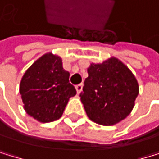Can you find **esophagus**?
<instances>
[{
    "label": "esophagus",
    "instance_id": "34e87169",
    "mask_svg": "<svg viewBox=\"0 0 159 159\" xmlns=\"http://www.w3.org/2000/svg\"><path fill=\"white\" fill-rule=\"evenodd\" d=\"M75 89H76V92H77V94L79 95L82 92V89H83V84H79V85H77V86L75 87Z\"/></svg>",
    "mask_w": 159,
    "mask_h": 159
}]
</instances>
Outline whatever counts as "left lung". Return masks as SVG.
<instances>
[{"label": "left lung", "mask_w": 159, "mask_h": 159, "mask_svg": "<svg viewBox=\"0 0 159 159\" xmlns=\"http://www.w3.org/2000/svg\"><path fill=\"white\" fill-rule=\"evenodd\" d=\"M87 70L80 97L88 117L103 126L124 120L139 95V84L132 71L114 57L102 63L92 62Z\"/></svg>", "instance_id": "obj_1"}]
</instances>
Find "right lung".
<instances>
[{
  "mask_svg": "<svg viewBox=\"0 0 159 159\" xmlns=\"http://www.w3.org/2000/svg\"><path fill=\"white\" fill-rule=\"evenodd\" d=\"M19 93L26 113L39 122L48 123L61 117L76 90L69 83V72L63 69L61 57L47 52L25 71Z\"/></svg>",
  "mask_w": 159,
  "mask_h": 159,
  "instance_id": "obj_1",
  "label": "right lung"
}]
</instances>
